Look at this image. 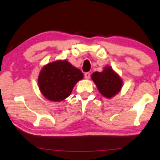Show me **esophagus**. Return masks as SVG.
<instances>
[{
    "mask_svg": "<svg viewBox=\"0 0 160 160\" xmlns=\"http://www.w3.org/2000/svg\"><path fill=\"white\" fill-rule=\"evenodd\" d=\"M85 79L88 80V79H89V78H90V73L89 72H85Z\"/></svg>",
    "mask_w": 160,
    "mask_h": 160,
    "instance_id": "obj_1",
    "label": "esophagus"
}]
</instances>
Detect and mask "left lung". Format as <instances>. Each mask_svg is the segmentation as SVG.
Returning a JSON list of instances; mask_svg holds the SVG:
<instances>
[{
	"instance_id": "left-lung-1",
	"label": "left lung",
	"mask_w": 160,
	"mask_h": 160,
	"mask_svg": "<svg viewBox=\"0 0 160 160\" xmlns=\"http://www.w3.org/2000/svg\"><path fill=\"white\" fill-rule=\"evenodd\" d=\"M91 78L99 92L107 98L114 97L122 86L120 77L110 66H106L102 72H95Z\"/></svg>"
}]
</instances>
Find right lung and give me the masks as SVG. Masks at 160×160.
Instances as JSON below:
<instances>
[{"label":"right lung","mask_w":160,"mask_h":160,"mask_svg":"<svg viewBox=\"0 0 160 160\" xmlns=\"http://www.w3.org/2000/svg\"><path fill=\"white\" fill-rule=\"evenodd\" d=\"M82 78L80 70L66 60H57L42 68L38 82L45 98L59 102L70 95L75 85Z\"/></svg>","instance_id":"add662e5"}]
</instances>
